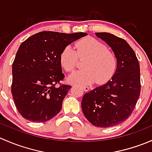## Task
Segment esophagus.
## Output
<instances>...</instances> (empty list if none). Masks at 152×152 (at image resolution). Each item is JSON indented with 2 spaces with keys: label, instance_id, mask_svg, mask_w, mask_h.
<instances>
[{
  "label": "esophagus",
  "instance_id": "obj_1",
  "mask_svg": "<svg viewBox=\"0 0 152 152\" xmlns=\"http://www.w3.org/2000/svg\"><path fill=\"white\" fill-rule=\"evenodd\" d=\"M82 88H83L84 91H85V92H87V91H89V90H90V88H89V87H87V86H84V87H82Z\"/></svg>",
  "mask_w": 152,
  "mask_h": 152
}]
</instances>
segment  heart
Segmentation results:
<instances>
[{"label":"heart","mask_w":152,"mask_h":152,"mask_svg":"<svg viewBox=\"0 0 152 152\" xmlns=\"http://www.w3.org/2000/svg\"><path fill=\"white\" fill-rule=\"evenodd\" d=\"M75 50L70 45L62 49L59 62L66 72H72L79 65V59H85V70L70 75L69 82L79 85H91L96 82L102 85L110 80L115 73L118 59L103 42L91 37L84 38L75 44Z\"/></svg>","instance_id":"1"}]
</instances>
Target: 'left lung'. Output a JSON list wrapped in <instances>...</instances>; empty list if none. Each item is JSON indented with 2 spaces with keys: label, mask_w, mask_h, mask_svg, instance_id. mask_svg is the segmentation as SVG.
I'll list each match as a JSON object with an SVG mask.
<instances>
[{
  "label": "left lung",
  "mask_w": 152,
  "mask_h": 152,
  "mask_svg": "<svg viewBox=\"0 0 152 152\" xmlns=\"http://www.w3.org/2000/svg\"><path fill=\"white\" fill-rule=\"evenodd\" d=\"M96 35L112 48L118 67L111 80L85 94L82 109L93 126L107 128L123 123L135 108L141 88L140 65L125 39L106 32Z\"/></svg>",
  "instance_id": "1"
}]
</instances>
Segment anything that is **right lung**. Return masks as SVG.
<instances>
[{
    "label": "right lung",
    "instance_id": "obj_1",
    "mask_svg": "<svg viewBox=\"0 0 152 152\" xmlns=\"http://www.w3.org/2000/svg\"><path fill=\"white\" fill-rule=\"evenodd\" d=\"M87 35L41 31L22 42L12 64L11 90L23 118L42 123L60 112L71 86L60 83L65 75L59 56L65 46Z\"/></svg>",
    "mask_w": 152,
    "mask_h": 152
}]
</instances>
